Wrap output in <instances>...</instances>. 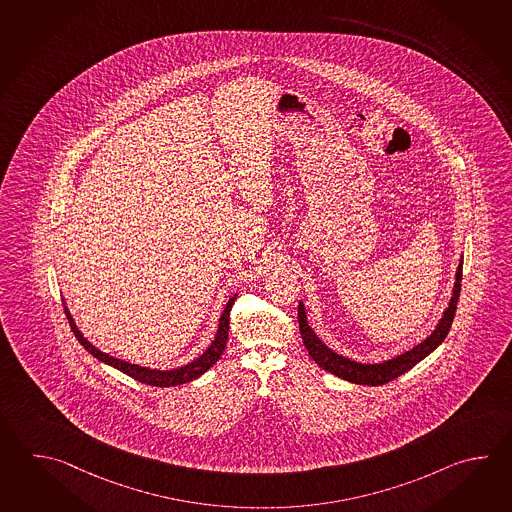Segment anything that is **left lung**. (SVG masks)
I'll return each mask as SVG.
<instances>
[{"label": "left lung", "instance_id": "left-lung-1", "mask_svg": "<svg viewBox=\"0 0 512 512\" xmlns=\"http://www.w3.org/2000/svg\"><path fill=\"white\" fill-rule=\"evenodd\" d=\"M461 272H463V259L459 261L456 284H454V292L450 297L449 308L443 313L436 330L428 335L423 343L414 346L412 350L397 355L394 359H388L385 363H377V365H363V363H357V361H352V359L343 357V355L335 354L334 350H330L317 335L313 334L312 328L308 326V321H306L304 304L299 303L297 317H299V328H301L303 343L306 350H308V354L312 355L313 361L326 372L341 377L345 381H350V383H355V385H385L388 381L403 376L412 366L418 365L419 361H423L428 354H432L449 334L454 315H456V308H458L459 292H461Z\"/></svg>", "mask_w": 512, "mask_h": 512}]
</instances>
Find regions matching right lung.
I'll use <instances>...</instances> for the list:
<instances>
[{
	"instance_id": "right-lung-1",
	"label": "right lung",
	"mask_w": 512,
	"mask_h": 512,
	"mask_svg": "<svg viewBox=\"0 0 512 512\" xmlns=\"http://www.w3.org/2000/svg\"><path fill=\"white\" fill-rule=\"evenodd\" d=\"M233 303H235V297H231L228 304H226V308H224V312L220 315L219 330H217V335H215V339H213V343H211L208 350L200 355L199 359L191 361V363H188L186 366L175 368V370H151V368H144V366L131 365V363H126V361H122V359H116L113 355L104 354V352H100L98 348H94V346L85 339L84 335L80 334V330L76 328L73 317H71V313H69L67 308H65V315H67V321L71 324L74 337H76V339L80 341V345L84 346L85 350H87L89 354L94 355L98 361H102L105 365L115 366L116 370L124 372V374L133 377V379L140 381V383H146V385L177 386L197 379V377L202 376L204 372H208L209 368L219 361L220 355H222L224 348H226V341H228L230 310Z\"/></svg>"
}]
</instances>
